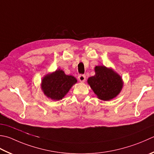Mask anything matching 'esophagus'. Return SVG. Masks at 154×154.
Instances as JSON below:
<instances>
[{
  "instance_id": "obj_1",
  "label": "esophagus",
  "mask_w": 154,
  "mask_h": 154,
  "mask_svg": "<svg viewBox=\"0 0 154 154\" xmlns=\"http://www.w3.org/2000/svg\"><path fill=\"white\" fill-rule=\"evenodd\" d=\"M85 75H79V77H78V79H79V81L81 83H83L84 81H85Z\"/></svg>"
}]
</instances>
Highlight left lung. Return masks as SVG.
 <instances>
[{
	"instance_id": "8db88e82",
	"label": "left lung",
	"mask_w": 154,
	"mask_h": 154,
	"mask_svg": "<svg viewBox=\"0 0 154 154\" xmlns=\"http://www.w3.org/2000/svg\"><path fill=\"white\" fill-rule=\"evenodd\" d=\"M95 75L90 77L87 83L99 99L109 101L121 92L123 81L121 76L112 69L105 66H96Z\"/></svg>"
}]
</instances>
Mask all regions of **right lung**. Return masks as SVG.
<instances>
[{"label":"right lung","instance_id":"add662e5","mask_svg":"<svg viewBox=\"0 0 154 154\" xmlns=\"http://www.w3.org/2000/svg\"><path fill=\"white\" fill-rule=\"evenodd\" d=\"M77 79L72 75H65L64 71L58 69L47 74L41 81V89L48 98L60 100L65 97Z\"/></svg>","mask_w":154,"mask_h":154}]
</instances>
